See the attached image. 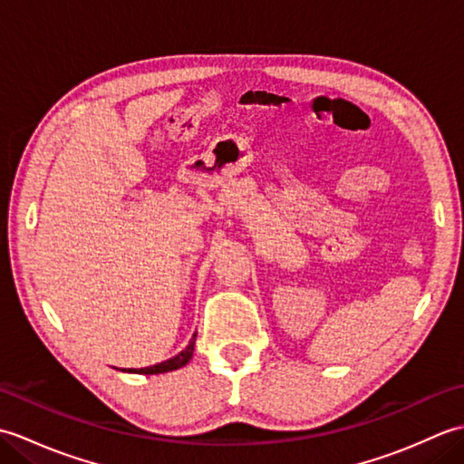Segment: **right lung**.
I'll return each instance as SVG.
<instances>
[{
  "instance_id": "obj_1",
  "label": "right lung",
  "mask_w": 464,
  "mask_h": 464,
  "mask_svg": "<svg viewBox=\"0 0 464 464\" xmlns=\"http://www.w3.org/2000/svg\"><path fill=\"white\" fill-rule=\"evenodd\" d=\"M195 337H197V333L193 334V339L189 341V344H187V347H185L181 353H177L175 357H171V359L161 361V362H157V364H151V367H143V369H121V371H125V372H137V374H160V372H169V371L181 369V367H185V364L189 362L191 357H193Z\"/></svg>"
}]
</instances>
